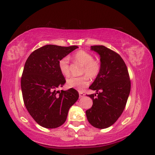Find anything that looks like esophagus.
Segmentation results:
<instances>
[{
    "mask_svg": "<svg viewBox=\"0 0 155 155\" xmlns=\"http://www.w3.org/2000/svg\"><path fill=\"white\" fill-rule=\"evenodd\" d=\"M79 97H83L84 96H85V94H84L83 92H79Z\"/></svg>",
    "mask_w": 155,
    "mask_h": 155,
    "instance_id": "1",
    "label": "esophagus"
}]
</instances>
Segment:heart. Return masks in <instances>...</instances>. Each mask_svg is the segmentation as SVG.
Returning <instances> with one entry per match:
<instances>
[{
  "label": "heart",
  "instance_id": "heart-1",
  "mask_svg": "<svg viewBox=\"0 0 155 155\" xmlns=\"http://www.w3.org/2000/svg\"><path fill=\"white\" fill-rule=\"evenodd\" d=\"M74 59L76 63L83 66L81 71V75L85 74L91 79H95L100 74L101 69V63L98 61L95 60L93 55L91 53L85 50H79L74 54ZM58 66L61 73L63 76H69L70 69L69 58L67 56L62 58L59 61ZM87 77L83 76L78 78H70L67 80V86L81 91L89 84V79Z\"/></svg>",
  "mask_w": 155,
  "mask_h": 155
}]
</instances>
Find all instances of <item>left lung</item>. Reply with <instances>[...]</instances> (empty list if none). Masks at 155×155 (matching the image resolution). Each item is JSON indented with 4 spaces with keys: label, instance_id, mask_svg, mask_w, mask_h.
Masks as SVG:
<instances>
[{
    "label": "left lung",
    "instance_id": "left-lung-1",
    "mask_svg": "<svg viewBox=\"0 0 155 155\" xmlns=\"http://www.w3.org/2000/svg\"><path fill=\"white\" fill-rule=\"evenodd\" d=\"M91 50L100 55L101 69L89 88L101 92H96L97 95H87L93 105L86 110V115L93 127L105 129L122 114L130 91V80L124 61L118 53L103 45L92 46Z\"/></svg>",
    "mask_w": 155,
    "mask_h": 155
}]
</instances>
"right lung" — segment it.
Wrapping results in <instances>:
<instances>
[{"mask_svg":"<svg viewBox=\"0 0 155 155\" xmlns=\"http://www.w3.org/2000/svg\"><path fill=\"white\" fill-rule=\"evenodd\" d=\"M78 48L45 45L33 51L25 63L21 81L23 101L30 116L43 127L62 125L78 100L79 93L72 88L57 91L66 82L59 61Z\"/></svg>","mask_w":155,"mask_h":155,"instance_id":"1","label":"right lung"}]
</instances>
